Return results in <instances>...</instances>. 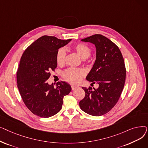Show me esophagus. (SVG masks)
<instances>
[{
	"label": "esophagus",
	"mask_w": 148,
	"mask_h": 148,
	"mask_svg": "<svg viewBox=\"0 0 148 148\" xmlns=\"http://www.w3.org/2000/svg\"><path fill=\"white\" fill-rule=\"evenodd\" d=\"M77 88H78V86H74V85H71V89H72V90H74V89H77Z\"/></svg>",
	"instance_id": "esophagus-1"
}]
</instances>
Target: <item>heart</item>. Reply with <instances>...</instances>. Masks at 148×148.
Returning <instances> with one entry per match:
<instances>
[{
  "label": "heart",
  "instance_id": "obj_1",
  "mask_svg": "<svg viewBox=\"0 0 148 148\" xmlns=\"http://www.w3.org/2000/svg\"><path fill=\"white\" fill-rule=\"evenodd\" d=\"M73 49L83 59L88 58L91 54V49L89 47L83 42L75 44L73 46ZM66 52L65 49L61 48L56 53V59L59 65H63L65 62ZM84 70L80 68H69L63 73L64 79L69 83L76 84L79 83L82 77L85 75Z\"/></svg>",
  "mask_w": 148,
  "mask_h": 148
}]
</instances>
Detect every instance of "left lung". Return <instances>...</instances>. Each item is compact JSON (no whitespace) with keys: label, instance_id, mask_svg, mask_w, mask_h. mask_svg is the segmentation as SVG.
I'll return each instance as SVG.
<instances>
[{"label":"left lung","instance_id":"8db88e82","mask_svg":"<svg viewBox=\"0 0 148 148\" xmlns=\"http://www.w3.org/2000/svg\"><path fill=\"white\" fill-rule=\"evenodd\" d=\"M82 41L96 47V60L86 79L98 83L99 87L94 90L82 88L85 97L79 105L85 113L99 116L110 111L118 103L125 82V65L118 47L106 36L95 34Z\"/></svg>","mask_w":148,"mask_h":148}]
</instances>
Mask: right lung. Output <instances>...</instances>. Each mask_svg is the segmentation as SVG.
I'll use <instances>...</instances> for the list:
<instances>
[{"label":"right lung","mask_w":148,"mask_h":148,"mask_svg":"<svg viewBox=\"0 0 148 148\" xmlns=\"http://www.w3.org/2000/svg\"><path fill=\"white\" fill-rule=\"evenodd\" d=\"M71 40H62L44 35L23 52L17 72V87L28 109L41 118H49L62 108L64 96L71 90L67 83L58 82L54 87L47 82L57 67L56 53Z\"/></svg>","instance_id":"add662e5"}]
</instances>
